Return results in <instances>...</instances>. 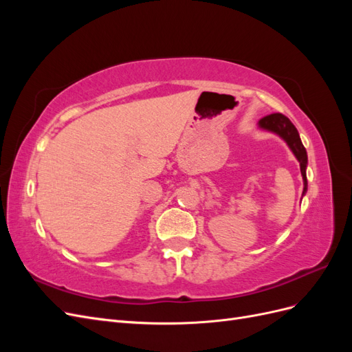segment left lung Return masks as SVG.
Here are the masks:
<instances>
[{"mask_svg":"<svg viewBox=\"0 0 352 352\" xmlns=\"http://www.w3.org/2000/svg\"><path fill=\"white\" fill-rule=\"evenodd\" d=\"M258 127L263 131H269L272 133H276L280 136L282 140L286 142V145L289 146V150L294 153L295 158L300 163L301 168V176H302V182H304V189H302V197L307 192V164H308V157L307 151L301 142L300 133H298L296 127L292 124V122L287 119L286 116L282 113H273L263 117V119L258 122Z\"/></svg>","mask_w":352,"mask_h":352,"instance_id":"obj_1","label":"left lung"}]
</instances>
